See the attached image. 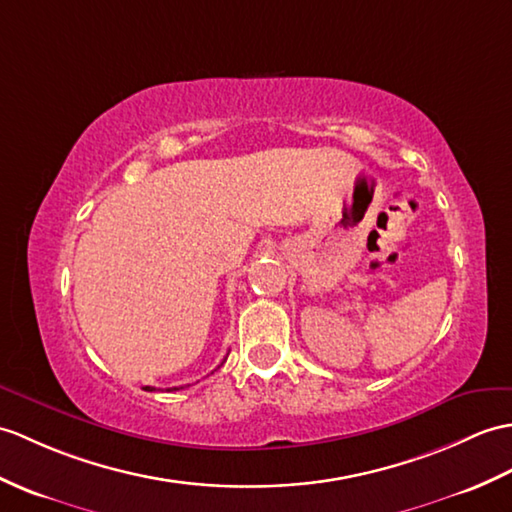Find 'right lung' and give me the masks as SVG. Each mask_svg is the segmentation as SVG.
I'll return each mask as SVG.
<instances>
[{
    "label": "right lung",
    "mask_w": 512,
    "mask_h": 512,
    "mask_svg": "<svg viewBox=\"0 0 512 512\" xmlns=\"http://www.w3.org/2000/svg\"><path fill=\"white\" fill-rule=\"evenodd\" d=\"M146 390H154V388H150V386H146Z\"/></svg>",
    "instance_id": "1"
}]
</instances>
